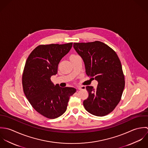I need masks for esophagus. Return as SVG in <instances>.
<instances>
[{"label": "esophagus", "instance_id": "1", "mask_svg": "<svg viewBox=\"0 0 148 148\" xmlns=\"http://www.w3.org/2000/svg\"><path fill=\"white\" fill-rule=\"evenodd\" d=\"M85 89V86H81V87H79V88H78V89L79 90H82V89Z\"/></svg>", "mask_w": 148, "mask_h": 148}]
</instances>
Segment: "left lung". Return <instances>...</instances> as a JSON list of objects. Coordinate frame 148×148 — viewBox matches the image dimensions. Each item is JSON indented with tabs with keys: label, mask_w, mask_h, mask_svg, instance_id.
Here are the masks:
<instances>
[{
	"label": "left lung",
	"mask_w": 148,
	"mask_h": 148,
	"mask_svg": "<svg viewBox=\"0 0 148 148\" xmlns=\"http://www.w3.org/2000/svg\"><path fill=\"white\" fill-rule=\"evenodd\" d=\"M73 47L84 60L86 74L98 82L95 89L86 88L89 97L83 102L85 109L96 116L108 115L119 102L125 88L124 74L117 54L100 41L74 43Z\"/></svg>",
	"instance_id": "1"
}]
</instances>
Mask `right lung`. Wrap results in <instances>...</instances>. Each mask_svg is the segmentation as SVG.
I'll list each match as a JSON object with an SVG mask.
<instances>
[{"mask_svg":"<svg viewBox=\"0 0 148 148\" xmlns=\"http://www.w3.org/2000/svg\"><path fill=\"white\" fill-rule=\"evenodd\" d=\"M73 43L40 45L26 60L22 75L24 93L33 108L50 119L59 117L66 110L70 96L76 92L73 88H60L51 81L57 74L60 60L66 55Z\"/></svg>","mask_w":148,"mask_h":148,"instance_id":"right-lung-1","label":"right lung"}]
</instances>
